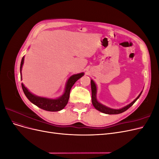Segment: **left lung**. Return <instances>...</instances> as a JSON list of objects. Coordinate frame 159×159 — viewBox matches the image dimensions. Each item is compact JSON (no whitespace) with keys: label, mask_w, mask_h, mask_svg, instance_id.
Returning <instances> with one entry per match:
<instances>
[{"label":"left lung","mask_w":159,"mask_h":159,"mask_svg":"<svg viewBox=\"0 0 159 159\" xmlns=\"http://www.w3.org/2000/svg\"><path fill=\"white\" fill-rule=\"evenodd\" d=\"M91 94H92V96H91V101H92V104L94 106V107L99 111L104 113L105 114H109V115H112V114H119V113H121L124 111H125L126 110H127L129 107H131L132 105L134 103V102L138 99V98L140 97V95H141L142 92L139 95L138 97L134 99L132 103L129 104L127 106L123 107L122 109H110L109 107H107L104 106L103 105L101 104L98 102L97 99H96V93H97V88H96V85L94 83V81L91 80Z\"/></svg>","instance_id":"left-lung-1"}]
</instances>
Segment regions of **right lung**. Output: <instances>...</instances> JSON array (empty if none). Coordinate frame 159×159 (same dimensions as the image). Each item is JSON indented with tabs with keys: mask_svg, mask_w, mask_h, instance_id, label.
<instances>
[{
	"mask_svg": "<svg viewBox=\"0 0 159 159\" xmlns=\"http://www.w3.org/2000/svg\"><path fill=\"white\" fill-rule=\"evenodd\" d=\"M24 57H22L21 64H20V73L22 70V67L24 64ZM84 73H80L78 74H75L71 75L70 78L68 79V82H67L66 89H65V92L64 95L60 97L58 99H48L44 98H41V97H38L34 95L31 93L29 91H28L25 87L22 84V90L25 93L26 98L29 99L30 102L36 105V106L40 107L42 109L48 111H60L63 109L66 105H67L68 102V100L70 98V93L71 88L74 84L75 83V81L79 80L80 78H81L84 75ZM22 78V76H21Z\"/></svg>",
	"mask_w": 159,
	"mask_h": 159,
	"instance_id": "obj_1",
	"label": "right lung"
}]
</instances>
